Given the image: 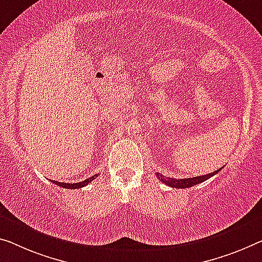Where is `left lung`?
I'll use <instances>...</instances> for the list:
<instances>
[{"instance_id": "8db88e82", "label": "left lung", "mask_w": 262, "mask_h": 262, "mask_svg": "<svg viewBox=\"0 0 262 262\" xmlns=\"http://www.w3.org/2000/svg\"><path fill=\"white\" fill-rule=\"evenodd\" d=\"M223 168V167H221ZM221 168L216 170L214 172L208 173V174L205 176H199V177H193V178H186V179H176V178H170V177H165L163 174H160L159 172H156V176L158 177V179L160 182L166 184L167 186L173 187V188H188L194 186V185H198L200 183H204L205 180L210 179L211 177H213L214 174H216Z\"/></svg>"}]
</instances>
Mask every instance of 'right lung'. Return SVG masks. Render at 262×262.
Masks as SVG:
<instances>
[{
  "label": "right lung",
  "mask_w": 262,
  "mask_h": 262,
  "mask_svg": "<svg viewBox=\"0 0 262 262\" xmlns=\"http://www.w3.org/2000/svg\"><path fill=\"white\" fill-rule=\"evenodd\" d=\"M96 177H97V174H95V176H92V177H90L89 179H85V180H83V182H79V183H75V184H68V183H59V182H55V180H52L51 182V179H50V182L52 183V184H56L57 185V186H62V187H64V188H68V190H76V188H80V187H84V186H86L89 183H91L92 180H94Z\"/></svg>",
  "instance_id": "obj_1"
}]
</instances>
